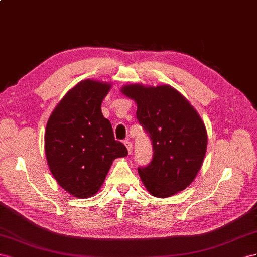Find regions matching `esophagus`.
Masks as SVG:
<instances>
[{"label":"esophagus","instance_id":"34e87169","mask_svg":"<svg viewBox=\"0 0 257 257\" xmlns=\"http://www.w3.org/2000/svg\"><path fill=\"white\" fill-rule=\"evenodd\" d=\"M123 143H124V145H126V148H127V150H128V153H129V154L133 153V143H131L129 140L124 141Z\"/></svg>","mask_w":257,"mask_h":257}]
</instances>
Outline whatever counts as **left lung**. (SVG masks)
Instances as JSON below:
<instances>
[{
    "label": "left lung",
    "mask_w": 257,
    "mask_h": 257,
    "mask_svg": "<svg viewBox=\"0 0 257 257\" xmlns=\"http://www.w3.org/2000/svg\"><path fill=\"white\" fill-rule=\"evenodd\" d=\"M122 92L137 102V119L153 145L151 163L138 168L143 184L158 198L182 192L206 155L207 130L199 115L170 86L129 85Z\"/></svg>",
    "instance_id": "obj_1"
}]
</instances>
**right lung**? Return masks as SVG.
I'll return each mask as SVG.
<instances>
[{
	"mask_svg": "<svg viewBox=\"0 0 257 257\" xmlns=\"http://www.w3.org/2000/svg\"><path fill=\"white\" fill-rule=\"evenodd\" d=\"M109 88L90 79L78 83L47 122L45 153L50 172L58 184L77 198L96 194L113 160L128 155L101 112V102Z\"/></svg>",
	"mask_w": 257,
	"mask_h": 257,
	"instance_id": "right-lung-1",
	"label": "right lung"
}]
</instances>
